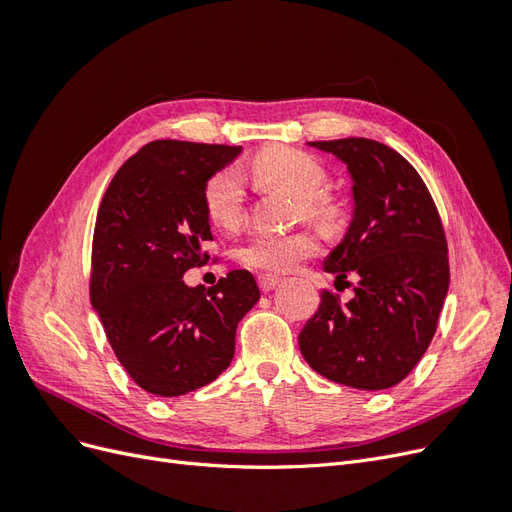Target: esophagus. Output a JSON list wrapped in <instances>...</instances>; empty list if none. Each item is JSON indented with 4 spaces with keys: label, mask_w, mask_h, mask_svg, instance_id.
Segmentation results:
<instances>
[{
    "label": "esophagus",
    "mask_w": 512,
    "mask_h": 512,
    "mask_svg": "<svg viewBox=\"0 0 512 512\" xmlns=\"http://www.w3.org/2000/svg\"><path fill=\"white\" fill-rule=\"evenodd\" d=\"M282 280L277 275H269V273H262V275H258V286H260V290L262 292H269V290H273L277 284H280Z\"/></svg>",
    "instance_id": "obj_1"
}]
</instances>
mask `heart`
I'll use <instances>...</instances> for the list:
<instances>
[{
	"label": "heart",
	"mask_w": 512,
	"mask_h": 512,
	"mask_svg": "<svg viewBox=\"0 0 512 512\" xmlns=\"http://www.w3.org/2000/svg\"><path fill=\"white\" fill-rule=\"evenodd\" d=\"M250 173L262 190L282 192L294 198L297 220L316 224L322 232H337L344 226L346 209L335 194L322 190L327 170L309 153L290 147L260 151L250 164ZM203 207L213 226L232 230L245 218V192L241 175L228 166L213 173L203 190ZM318 252V239L309 228L286 235H254L239 247V260L260 273H288Z\"/></svg>",
	"instance_id": "heart-1"
}]
</instances>
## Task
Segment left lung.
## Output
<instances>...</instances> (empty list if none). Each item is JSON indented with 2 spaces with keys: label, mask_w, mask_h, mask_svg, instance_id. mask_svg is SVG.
<instances>
[{
  "label": "left lung",
  "mask_w": 512,
  "mask_h": 512,
  "mask_svg": "<svg viewBox=\"0 0 512 512\" xmlns=\"http://www.w3.org/2000/svg\"><path fill=\"white\" fill-rule=\"evenodd\" d=\"M309 145L335 153L354 179V218L324 271L339 282L354 275L356 284L348 303L322 292L299 333L301 354L337 384L391 389L429 348L451 282L438 207L416 168L391 147L356 136Z\"/></svg>",
  "instance_id": "left-lung-1"
}]
</instances>
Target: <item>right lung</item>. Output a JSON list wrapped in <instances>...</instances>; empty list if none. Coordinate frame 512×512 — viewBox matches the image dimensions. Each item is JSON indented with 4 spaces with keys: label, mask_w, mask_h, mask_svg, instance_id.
Here are the masks:
<instances>
[{
    "label": "right lung",
    "mask_w": 512,
    "mask_h": 512,
    "mask_svg": "<svg viewBox=\"0 0 512 512\" xmlns=\"http://www.w3.org/2000/svg\"><path fill=\"white\" fill-rule=\"evenodd\" d=\"M239 153L153 141L123 162L102 196L89 297L117 361L151 395L179 397L218 378L235 356L239 320L260 299L245 269L207 290L183 282L209 260L205 183Z\"/></svg>",
    "instance_id": "1"
}]
</instances>
